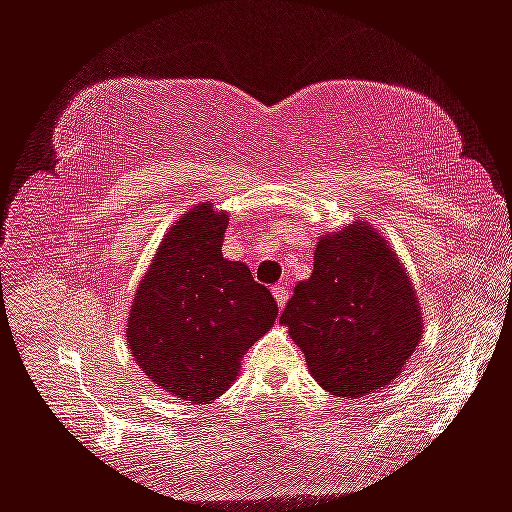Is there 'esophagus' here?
Here are the masks:
<instances>
[{"label": "esophagus", "mask_w": 512, "mask_h": 512, "mask_svg": "<svg viewBox=\"0 0 512 512\" xmlns=\"http://www.w3.org/2000/svg\"><path fill=\"white\" fill-rule=\"evenodd\" d=\"M273 299H276L278 308H285L287 299H289V285H287V282H280V285L273 287Z\"/></svg>", "instance_id": "esophagus-1"}]
</instances>
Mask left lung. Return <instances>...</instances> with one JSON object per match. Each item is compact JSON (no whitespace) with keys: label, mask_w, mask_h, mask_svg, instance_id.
Wrapping results in <instances>:
<instances>
[{"label":"left lung","mask_w":512,"mask_h":512,"mask_svg":"<svg viewBox=\"0 0 512 512\" xmlns=\"http://www.w3.org/2000/svg\"><path fill=\"white\" fill-rule=\"evenodd\" d=\"M312 266L280 317L312 379L338 398L388 386L423 338L421 303L398 255L356 220L319 236Z\"/></svg>","instance_id":"1"}]
</instances>
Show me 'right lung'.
<instances>
[{"instance_id":"1","label":"right lung","mask_w":512,"mask_h":512,"mask_svg":"<svg viewBox=\"0 0 512 512\" xmlns=\"http://www.w3.org/2000/svg\"><path fill=\"white\" fill-rule=\"evenodd\" d=\"M230 216L202 202L170 227L133 296L126 345L147 379L174 398L209 404L271 329L278 305L243 262L223 257Z\"/></svg>"}]
</instances>
